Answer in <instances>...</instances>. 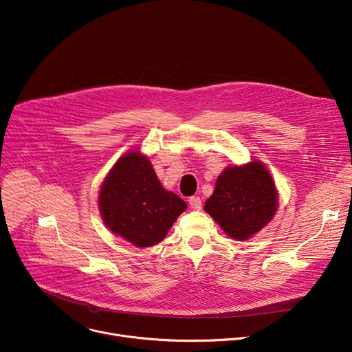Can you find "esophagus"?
<instances>
[{
	"instance_id": "34e87169",
	"label": "esophagus",
	"mask_w": 352,
	"mask_h": 352,
	"mask_svg": "<svg viewBox=\"0 0 352 352\" xmlns=\"http://www.w3.org/2000/svg\"><path fill=\"white\" fill-rule=\"evenodd\" d=\"M189 206L192 208V209H195V210L201 209V208H202V201H201V198H199V197H190V198H189Z\"/></svg>"
}]
</instances>
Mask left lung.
I'll return each instance as SVG.
<instances>
[{
  "instance_id": "8db88e82",
  "label": "left lung",
  "mask_w": 352,
  "mask_h": 352,
  "mask_svg": "<svg viewBox=\"0 0 352 352\" xmlns=\"http://www.w3.org/2000/svg\"><path fill=\"white\" fill-rule=\"evenodd\" d=\"M279 197L275 181L260 160L229 166L216 179L205 212L230 239L244 241L275 217Z\"/></svg>"
}]
</instances>
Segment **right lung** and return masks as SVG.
<instances>
[{
  "label": "right lung",
  "instance_id": "1",
  "mask_svg": "<svg viewBox=\"0 0 352 352\" xmlns=\"http://www.w3.org/2000/svg\"><path fill=\"white\" fill-rule=\"evenodd\" d=\"M98 209L111 233L139 248L163 241L186 202L167 190L140 150L126 151L104 178Z\"/></svg>",
  "mask_w": 352,
  "mask_h": 352
}]
</instances>
